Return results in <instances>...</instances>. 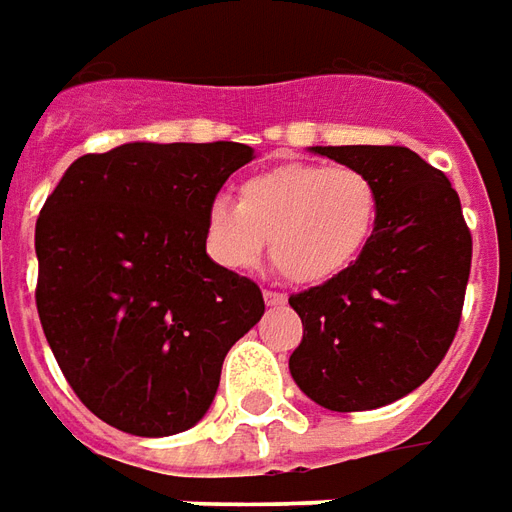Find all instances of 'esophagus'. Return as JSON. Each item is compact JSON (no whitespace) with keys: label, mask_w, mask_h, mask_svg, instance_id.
<instances>
[{"label":"esophagus","mask_w":512,"mask_h":512,"mask_svg":"<svg viewBox=\"0 0 512 512\" xmlns=\"http://www.w3.org/2000/svg\"><path fill=\"white\" fill-rule=\"evenodd\" d=\"M264 303H267V306H284V303H287V295L276 290H264Z\"/></svg>","instance_id":"1"}]
</instances>
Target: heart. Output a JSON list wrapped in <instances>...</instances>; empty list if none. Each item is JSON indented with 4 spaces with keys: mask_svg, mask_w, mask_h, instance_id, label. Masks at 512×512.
<instances>
[{
    "mask_svg": "<svg viewBox=\"0 0 512 512\" xmlns=\"http://www.w3.org/2000/svg\"><path fill=\"white\" fill-rule=\"evenodd\" d=\"M382 214L379 186L357 167L278 164L239 186V203L206 206V248L228 270L270 259L295 284H326L359 262Z\"/></svg>",
    "mask_w": 512,
    "mask_h": 512,
    "instance_id": "1",
    "label": "heart"
}]
</instances>
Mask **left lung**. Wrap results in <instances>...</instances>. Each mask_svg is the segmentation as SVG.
Segmentation results:
<instances>
[{"label":"left lung","instance_id":"1","mask_svg":"<svg viewBox=\"0 0 512 512\" xmlns=\"http://www.w3.org/2000/svg\"><path fill=\"white\" fill-rule=\"evenodd\" d=\"M312 150L368 172L382 214L354 267L290 298L303 323L290 373L326 410H376L421 387L446 357L463 315L471 231L449 178L410 147Z\"/></svg>","mask_w":512,"mask_h":512}]
</instances>
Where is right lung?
Returning <instances> with one entry per match:
<instances>
[{
  "label": "right lung",
  "instance_id": "right-lung-1",
  "mask_svg": "<svg viewBox=\"0 0 512 512\" xmlns=\"http://www.w3.org/2000/svg\"><path fill=\"white\" fill-rule=\"evenodd\" d=\"M253 147L130 142L63 172L35 222V306L77 398L139 438L206 415L262 290L206 253V206Z\"/></svg>",
  "mask_w": 512,
  "mask_h": 512
}]
</instances>
